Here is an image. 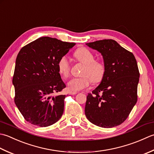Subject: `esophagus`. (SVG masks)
<instances>
[{"instance_id": "esophagus-1", "label": "esophagus", "mask_w": 154, "mask_h": 154, "mask_svg": "<svg viewBox=\"0 0 154 154\" xmlns=\"http://www.w3.org/2000/svg\"><path fill=\"white\" fill-rule=\"evenodd\" d=\"M77 94L76 92H69V94H70V95H75V94Z\"/></svg>"}]
</instances>
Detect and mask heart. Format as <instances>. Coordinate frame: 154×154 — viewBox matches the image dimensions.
Instances as JSON below:
<instances>
[{"mask_svg":"<svg viewBox=\"0 0 154 154\" xmlns=\"http://www.w3.org/2000/svg\"><path fill=\"white\" fill-rule=\"evenodd\" d=\"M74 56L77 60L83 64L84 67L82 71L80 78H74L68 83V88L70 91L76 92L88 87L94 83L100 82L104 78L106 66L102 62L94 60L93 53L84 47L77 49ZM58 69L60 74L64 78L70 76V64L66 56H62L58 60Z\"/></svg>","mask_w":154,"mask_h":154,"instance_id":"obj_1","label":"heart"}]
</instances>
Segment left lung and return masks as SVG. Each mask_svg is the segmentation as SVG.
<instances>
[{"mask_svg":"<svg viewBox=\"0 0 154 154\" xmlns=\"http://www.w3.org/2000/svg\"><path fill=\"white\" fill-rule=\"evenodd\" d=\"M86 45L101 53L106 74L100 85L87 96L86 116L99 127L117 126L126 120L137 102L140 72L136 60L114 40H97Z\"/></svg>","mask_w":154,"mask_h":154,"instance_id":"8db88e82","label":"left lung"}]
</instances>
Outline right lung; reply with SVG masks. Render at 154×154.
I'll return each instance as SVG.
<instances>
[{
	"label": "right lung",
	"instance_id": "right-lung-1",
	"mask_svg": "<svg viewBox=\"0 0 154 154\" xmlns=\"http://www.w3.org/2000/svg\"><path fill=\"white\" fill-rule=\"evenodd\" d=\"M75 45L45 36L28 44L18 52L12 78L14 102L29 123L47 127L62 117L66 96L56 94L66 85L57 64Z\"/></svg>",
	"mask_w": 154,
	"mask_h": 154
}]
</instances>
